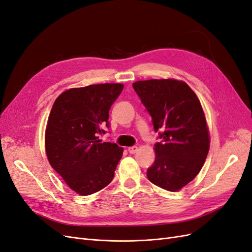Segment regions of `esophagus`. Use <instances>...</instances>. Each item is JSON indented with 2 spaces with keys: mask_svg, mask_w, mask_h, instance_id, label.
Instances as JSON below:
<instances>
[{
  "mask_svg": "<svg viewBox=\"0 0 252 252\" xmlns=\"http://www.w3.org/2000/svg\"><path fill=\"white\" fill-rule=\"evenodd\" d=\"M128 152L129 154H131V155H133V154H135L136 151H138V147L136 146H131V147H128Z\"/></svg>",
  "mask_w": 252,
  "mask_h": 252,
  "instance_id": "34e87169",
  "label": "esophagus"
}]
</instances>
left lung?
<instances>
[{"label":"left lung","mask_w":252,"mask_h":252,"mask_svg":"<svg viewBox=\"0 0 252 252\" xmlns=\"http://www.w3.org/2000/svg\"><path fill=\"white\" fill-rule=\"evenodd\" d=\"M150 114L159 142L147 178L168 191H178L200 172L209 150V134L202 105L186 83L148 80L132 84Z\"/></svg>","instance_id":"obj_1"}]
</instances>
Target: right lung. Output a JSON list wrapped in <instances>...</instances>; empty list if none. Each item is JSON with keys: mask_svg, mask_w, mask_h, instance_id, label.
Here are the masks:
<instances>
[{"mask_svg": "<svg viewBox=\"0 0 252 252\" xmlns=\"http://www.w3.org/2000/svg\"><path fill=\"white\" fill-rule=\"evenodd\" d=\"M122 84H97L72 88L53 104L45 133L51 167L73 191L93 194L112 181L123 156L116 143L102 142L98 134L109 128V109L121 94Z\"/></svg>", "mask_w": 252, "mask_h": 252, "instance_id": "add662e5", "label": "right lung"}]
</instances>
